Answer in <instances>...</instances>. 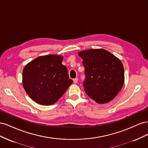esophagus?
I'll return each instance as SVG.
<instances>
[{"label":"esophagus","instance_id":"34e87169","mask_svg":"<svg viewBox=\"0 0 148 148\" xmlns=\"http://www.w3.org/2000/svg\"><path fill=\"white\" fill-rule=\"evenodd\" d=\"M78 79L77 78L73 79V83H77L78 82Z\"/></svg>","mask_w":148,"mask_h":148}]
</instances>
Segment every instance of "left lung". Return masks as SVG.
Masks as SVG:
<instances>
[{"label":"left lung","mask_w":148,"mask_h":148,"mask_svg":"<svg viewBox=\"0 0 148 148\" xmlns=\"http://www.w3.org/2000/svg\"><path fill=\"white\" fill-rule=\"evenodd\" d=\"M86 75L83 86L87 95L98 104L107 103L117 95L124 83L122 62L103 49L78 52Z\"/></svg>","instance_id":"1"}]
</instances>
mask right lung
<instances>
[{"label": "right lung", "instance_id": "obj_1", "mask_svg": "<svg viewBox=\"0 0 148 148\" xmlns=\"http://www.w3.org/2000/svg\"><path fill=\"white\" fill-rule=\"evenodd\" d=\"M63 57L47 55L36 58L23 70L22 82L25 91L34 102L52 105L73 83L68 70L62 64Z\"/></svg>", "mask_w": 148, "mask_h": 148}]
</instances>
